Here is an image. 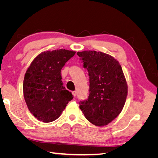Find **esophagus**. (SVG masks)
<instances>
[{"label": "esophagus", "instance_id": "esophagus-1", "mask_svg": "<svg viewBox=\"0 0 158 158\" xmlns=\"http://www.w3.org/2000/svg\"><path fill=\"white\" fill-rule=\"evenodd\" d=\"M73 95H74V97H76V91H73Z\"/></svg>", "mask_w": 158, "mask_h": 158}]
</instances>
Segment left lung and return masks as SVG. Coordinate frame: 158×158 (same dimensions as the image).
Masks as SVG:
<instances>
[{"label": "left lung", "mask_w": 158, "mask_h": 158, "mask_svg": "<svg viewBox=\"0 0 158 158\" xmlns=\"http://www.w3.org/2000/svg\"><path fill=\"white\" fill-rule=\"evenodd\" d=\"M77 55L89 78V96L80 101V109L93 125H107L120 114L126 102L128 86L121 66L102 52L84 51Z\"/></svg>", "instance_id": "8db88e82"}]
</instances>
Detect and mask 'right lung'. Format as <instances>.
<instances>
[{
    "instance_id": "obj_1",
    "label": "right lung",
    "mask_w": 158,
    "mask_h": 158,
    "mask_svg": "<svg viewBox=\"0 0 158 158\" xmlns=\"http://www.w3.org/2000/svg\"><path fill=\"white\" fill-rule=\"evenodd\" d=\"M75 51L57 49L42 52L25 74L23 96L30 111L39 121L50 123L58 118L73 99L63 86L60 72Z\"/></svg>"
}]
</instances>
